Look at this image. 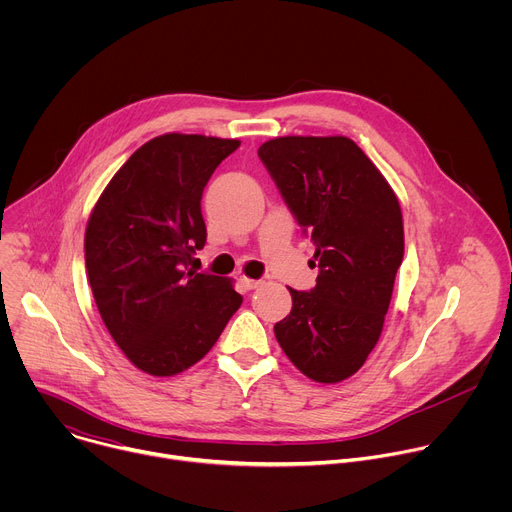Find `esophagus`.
Instances as JSON below:
<instances>
[{"label":"esophagus","mask_w":512,"mask_h":512,"mask_svg":"<svg viewBox=\"0 0 512 512\" xmlns=\"http://www.w3.org/2000/svg\"><path fill=\"white\" fill-rule=\"evenodd\" d=\"M241 285H243L247 291H251V289L259 287V285H261V281H257V279H249V277H241Z\"/></svg>","instance_id":"1"}]
</instances>
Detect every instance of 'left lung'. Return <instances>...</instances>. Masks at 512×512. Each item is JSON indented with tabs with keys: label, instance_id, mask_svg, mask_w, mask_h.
Returning a JSON list of instances; mask_svg holds the SVG:
<instances>
[{
	"label": "left lung",
	"instance_id": "1",
	"mask_svg": "<svg viewBox=\"0 0 512 512\" xmlns=\"http://www.w3.org/2000/svg\"><path fill=\"white\" fill-rule=\"evenodd\" d=\"M259 158L316 247V287H289L275 324L287 358L316 383L352 377L377 346L403 261L399 200L358 145L342 135L265 141Z\"/></svg>",
	"mask_w": 512,
	"mask_h": 512
}]
</instances>
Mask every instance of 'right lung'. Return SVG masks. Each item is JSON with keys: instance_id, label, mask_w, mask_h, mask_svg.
I'll list each match as a JSON object with an SVG mask.
<instances>
[{"instance_id": "1", "label": "right lung", "mask_w": 512, "mask_h": 512, "mask_svg": "<svg viewBox=\"0 0 512 512\" xmlns=\"http://www.w3.org/2000/svg\"><path fill=\"white\" fill-rule=\"evenodd\" d=\"M239 139L164 133L143 143L99 196L85 263L99 314L143 373L196 364L243 304L233 281L186 271L206 243L200 200Z\"/></svg>"}]
</instances>
